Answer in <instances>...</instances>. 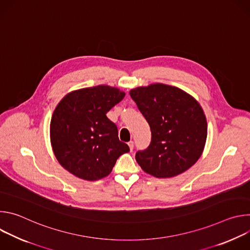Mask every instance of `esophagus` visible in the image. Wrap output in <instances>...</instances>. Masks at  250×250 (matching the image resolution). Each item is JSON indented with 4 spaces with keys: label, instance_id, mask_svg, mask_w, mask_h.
Instances as JSON below:
<instances>
[{
    "label": "esophagus",
    "instance_id": "34e87169",
    "mask_svg": "<svg viewBox=\"0 0 250 250\" xmlns=\"http://www.w3.org/2000/svg\"><path fill=\"white\" fill-rule=\"evenodd\" d=\"M128 146H129V149L132 151V149H133V146H134V144H133V141L132 140H130L129 142H128Z\"/></svg>",
    "mask_w": 250,
    "mask_h": 250
}]
</instances>
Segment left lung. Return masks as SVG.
I'll return each instance as SVG.
<instances>
[{"label":"left lung","instance_id":"1","mask_svg":"<svg viewBox=\"0 0 250 250\" xmlns=\"http://www.w3.org/2000/svg\"><path fill=\"white\" fill-rule=\"evenodd\" d=\"M129 95L151 130L149 146L135 154L142 170L169 178L193 166L204 150L208 133L200 104L183 90L164 84L138 87Z\"/></svg>","mask_w":250,"mask_h":250}]
</instances>
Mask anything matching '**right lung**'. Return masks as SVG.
<instances>
[{
    "instance_id": "add662e5",
    "label": "right lung",
    "mask_w": 250,
    "mask_h": 250,
    "mask_svg": "<svg viewBox=\"0 0 250 250\" xmlns=\"http://www.w3.org/2000/svg\"><path fill=\"white\" fill-rule=\"evenodd\" d=\"M124 97L117 88L100 85L71 92L60 101L50 122V140L62 167L88 181L111 173L117 159L129 151L106 118Z\"/></svg>"
}]
</instances>
